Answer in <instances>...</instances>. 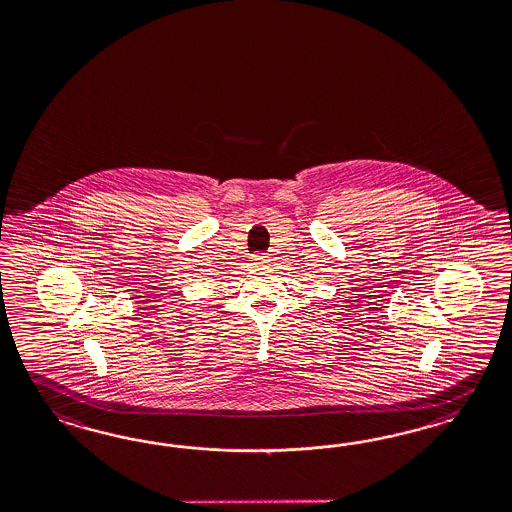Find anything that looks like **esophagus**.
Here are the masks:
<instances>
[{"mask_svg": "<svg viewBox=\"0 0 512 512\" xmlns=\"http://www.w3.org/2000/svg\"><path fill=\"white\" fill-rule=\"evenodd\" d=\"M251 261H253L255 266H266V264L270 263V257L264 255V253H255V255L251 257Z\"/></svg>", "mask_w": 512, "mask_h": 512, "instance_id": "esophagus-1", "label": "esophagus"}]
</instances>
